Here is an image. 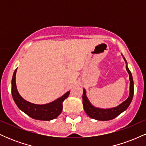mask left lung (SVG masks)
<instances>
[{
	"label": "left lung",
	"mask_w": 146,
	"mask_h": 146,
	"mask_svg": "<svg viewBox=\"0 0 146 146\" xmlns=\"http://www.w3.org/2000/svg\"><path fill=\"white\" fill-rule=\"evenodd\" d=\"M125 62L127 64L126 60L124 58ZM126 70L128 71L129 74V79H130V94H129L128 98L127 100L122 102L121 104L117 106V107L111 108H108V109H103V108H97V107L93 106V105L90 104L89 100H88L86 97V90L84 88L83 95H82V103L84 109L87 115L92 119H94L99 120V121H108V120H111L115 118L120 115L123 111H125L128 106H130L131 103L132 98H133L134 95V82L133 79L131 74V72L130 71L128 66L126 65Z\"/></svg>",
	"instance_id": "obj_1"
}]
</instances>
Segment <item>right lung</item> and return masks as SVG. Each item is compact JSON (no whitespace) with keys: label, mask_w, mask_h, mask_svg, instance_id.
<instances>
[{"label":"right lung","mask_w":146,"mask_h":146,"mask_svg":"<svg viewBox=\"0 0 146 146\" xmlns=\"http://www.w3.org/2000/svg\"><path fill=\"white\" fill-rule=\"evenodd\" d=\"M17 68L15 70L11 80V95L15 103L22 111L34 119L42 121H50L56 118L62 111V103L69 95L70 91L57 99L55 101L46 104L38 105L26 101L20 95L16 84V74Z\"/></svg>","instance_id":"right-lung-1"}]
</instances>
